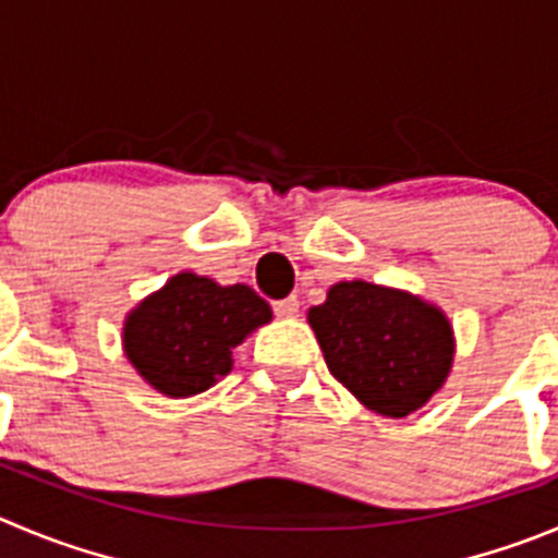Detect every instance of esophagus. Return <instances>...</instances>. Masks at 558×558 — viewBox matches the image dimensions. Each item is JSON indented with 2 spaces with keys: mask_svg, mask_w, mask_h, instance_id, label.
<instances>
[{
  "mask_svg": "<svg viewBox=\"0 0 558 558\" xmlns=\"http://www.w3.org/2000/svg\"><path fill=\"white\" fill-rule=\"evenodd\" d=\"M299 299L295 295H290V299H282V301H274V312L279 317H295L299 315Z\"/></svg>",
  "mask_w": 558,
  "mask_h": 558,
  "instance_id": "34e87169",
  "label": "esophagus"
}]
</instances>
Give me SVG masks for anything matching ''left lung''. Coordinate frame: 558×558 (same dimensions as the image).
<instances>
[{"instance_id":"1","label":"left lung","mask_w":558,"mask_h":558,"mask_svg":"<svg viewBox=\"0 0 558 558\" xmlns=\"http://www.w3.org/2000/svg\"><path fill=\"white\" fill-rule=\"evenodd\" d=\"M310 326L333 378L380 416L418 411L452 369L447 315L405 290L339 282L312 306Z\"/></svg>"}]
</instances>
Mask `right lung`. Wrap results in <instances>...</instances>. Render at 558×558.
<instances>
[{"label": "right lung", "instance_id": "obj_1", "mask_svg": "<svg viewBox=\"0 0 558 558\" xmlns=\"http://www.w3.org/2000/svg\"><path fill=\"white\" fill-rule=\"evenodd\" d=\"M270 317V306L248 284L221 288L208 276L183 270L131 310L123 348L153 389L191 397L225 378L232 348Z\"/></svg>", "mask_w": 558, "mask_h": 558}]
</instances>
